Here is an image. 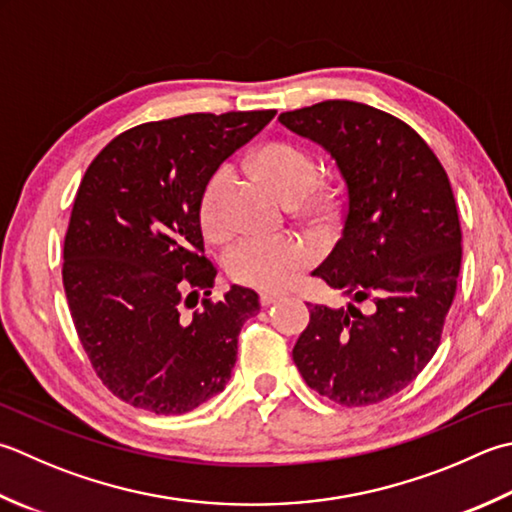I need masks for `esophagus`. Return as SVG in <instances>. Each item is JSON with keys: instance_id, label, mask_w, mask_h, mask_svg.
Returning <instances> with one entry per match:
<instances>
[{"instance_id": "esophagus-1", "label": "esophagus", "mask_w": 512, "mask_h": 512, "mask_svg": "<svg viewBox=\"0 0 512 512\" xmlns=\"http://www.w3.org/2000/svg\"><path fill=\"white\" fill-rule=\"evenodd\" d=\"M279 299H282V293H270V290H264V293H259V304H262V306L275 304V302H279Z\"/></svg>"}]
</instances>
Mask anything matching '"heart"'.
Masks as SVG:
<instances>
[{
	"instance_id": "b5f03b06",
	"label": "heart",
	"mask_w": 512,
	"mask_h": 512,
	"mask_svg": "<svg viewBox=\"0 0 512 512\" xmlns=\"http://www.w3.org/2000/svg\"><path fill=\"white\" fill-rule=\"evenodd\" d=\"M253 170L273 186L286 202L299 204L308 217L333 215V197L317 188L319 166L302 146L288 142L266 144L253 155ZM230 168L219 166L202 186L197 217L210 239H224L230 233L228 215ZM315 246L302 237H257L248 235L228 248L224 268L233 282L273 290L282 288L313 264Z\"/></svg>"
}]
</instances>
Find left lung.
Segmentation results:
<instances>
[{
	"mask_svg": "<svg viewBox=\"0 0 512 512\" xmlns=\"http://www.w3.org/2000/svg\"><path fill=\"white\" fill-rule=\"evenodd\" d=\"M279 122L328 150L346 197L342 237L313 275L348 306L308 304L295 366L337 404L384 402L422 373L442 342L462 266L453 188L424 139L379 108L328 99Z\"/></svg>",
	"mask_w": 512,
	"mask_h": 512,
	"instance_id": "1",
	"label": "left lung"
}]
</instances>
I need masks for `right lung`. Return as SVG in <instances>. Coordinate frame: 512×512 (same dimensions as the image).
<instances>
[{
  "label": "right lung",
  "mask_w": 512,
  "mask_h": 512,
  "mask_svg": "<svg viewBox=\"0 0 512 512\" xmlns=\"http://www.w3.org/2000/svg\"><path fill=\"white\" fill-rule=\"evenodd\" d=\"M277 110L193 113L139 124L86 168L64 239L70 315L97 377L122 402L184 415L222 393L257 293L213 302L197 202L226 157ZM205 297L202 298L201 295Z\"/></svg>",
  "instance_id": "add662e5"
}]
</instances>
